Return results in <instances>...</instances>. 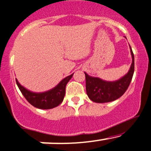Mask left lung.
Returning a JSON list of instances; mask_svg holds the SVG:
<instances>
[{
  "mask_svg": "<svg viewBox=\"0 0 151 151\" xmlns=\"http://www.w3.org/2000/svg\"><path fill=\"white\" fill-rule=\"evenodd\" d=\"M130 51L132 62L130 70L126 75L116 82H105L97 77H90L87 73H84L86 79V91L91 100L97 103L112 102L118 99L125 93L132 80L135 67L134 54L131 47Z\"/></svg>",
  "mask_w": 151,
  "mask_h": 151,
  "instance_id": "obj_1",
  "label": "left lung"
}]
</instances>
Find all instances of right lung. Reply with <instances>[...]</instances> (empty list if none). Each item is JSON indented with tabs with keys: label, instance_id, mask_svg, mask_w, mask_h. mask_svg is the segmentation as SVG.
Here are the masks:
<instances>
[{
	"label": "right lung",
	"instance_id": "obj_1",
	"mask_svg": "<svg viewBox=\"0 0 151 151\" xmlns=\"http://www.w3.org/2000/svg\"><path fill=\"white\" fill-rule=\"evenodd\" d=\"M72 76L73 74L68 76L61 81L60 83L54 89L43 93H34L30 92L21 86L16 79V81L21 93L31 105L39 109L48 110L57 107L62 103L65 96L66 85Z\"/></svg>",
	"mask_w": 151,
	"mask_h": 151
}]
</instances>
